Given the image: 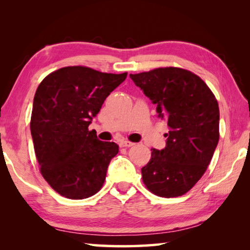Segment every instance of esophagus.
Here are the masks:
<instances>
[{"label":"esophagus","mask_w":250,"mask_h":250,"mask_svg":"<svg viewBox=\"0 0 250 250\" xmlns=\"http://www.w3.org/2000/svg\"><path fill=\"white\" fill-rule=\"evenodd\" d=\"M133 145H134V143L130 142V141H128V140H121V141L119 142V146H120L121 147H130V146H132Z\"/></svg>","instance_id":"1"}]
</instances>
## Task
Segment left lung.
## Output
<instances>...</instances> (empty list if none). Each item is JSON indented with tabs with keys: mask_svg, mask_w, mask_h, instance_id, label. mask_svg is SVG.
<instances>
[{
	"mask_svg": "<svg viewBox=\"0 0 250 250\" xmlns=\"http://www.w3.org/2000/svg\"><path fill=\"white\" fill-rule=\"evenodd\" d=\"M130 78L170 128L166 147L152 150L141 168L143 183L161 197L183 195L204 174L217 146V100L198 76L177 67L130 74Z\"/></svg>",
	"mask_w": 250,
	"mask_h": 250,
	"instance_id": "8db88e82",
	"label": "left lung"
}]
</instances>
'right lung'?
<instances>
[{
	"mask_svg": "<svg viewBox=\"0 0 250 250\" xmlns=\"http://www.w3.org/2000/svg\"><path fill=\"white\" fill-rule=\"evenodd\" d=\"M125 78L126 73L69 66L46 76L37 87L31 118L34 150L42 175L62 196L83 200L103 188L119 146L100 141L88 126Z\"/></svg>",
	"mask_w": 250,
	"mask_h": 250,
	"instance_id": "add662e5",
	"label": "right lung"
}]
</instances>
